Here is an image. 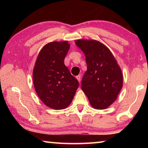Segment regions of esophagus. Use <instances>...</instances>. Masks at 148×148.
<instances>
[{
    "label": "esophagus",
    "instance_id": "34e87169",
    "mask_svg": "<svg viewBox=\"0 0 148 148\" xmlns=\"http://www.w3.org/2000/svg\"><path fill=\"white\" fill-rule=\"evenodd\" d=\"M76 77V79H77V81L80 82V80H81V76H80V75H78V76H77Z\"/></svg>",
    "mask_w": 148,
    "mask_h": 148
}]
</instances>
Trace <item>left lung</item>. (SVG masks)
<instances>
[{
    "mask_svg": "<svg viewBox=\"0 0 148 148\" xmlns=\"http://www.w3.org/2000/svg\"><path fill=\"white\" fill-rule=\"evenodd\" d=\"M86 56L87 70L82 89L95 109H106L117 99L123 87L121 69L108 47L95 40L75 41Z\"/></svg>",
    "mask_w": 148,
    "mask_h": 148,
    "instance_id": "obj_1",
    "label": "left lung"
}]
</instances>
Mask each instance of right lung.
Segmentation results:
<instances>
[{"instance_id":"obj_1","label":"right lung","mask_w":148,"mask_h":148,"mask_svg":"<svg viewBox=\"0 0 148 148\" xmlns=\"http://www.w3.org/2000/svg\"><path fill=\"white\" fill-rule=\"evenodd\" d=\"M69 48L68 41L47 43L40 51L33 69L36 94L46 106L54 110L68 107L79 86L64 63Z\"/></svg>"}]
</instances>
